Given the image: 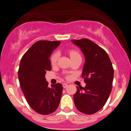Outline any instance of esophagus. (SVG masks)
Listing matches in <instances>:
<instances>
[{
  "mask_svg": "<svg viewBox=\"0 0 131 131\" xmlns=\"http://www.w3.org/2000/svg\"><path fill=\"white\" fill-rule=\"evenodd\" d=\"M62 85H63V87L64 88H66L67 86H68V84H66V83H63V84H62Z\"/></svg>",
  "mask_w": 131,
  "mask_h": 131,
  "instance_id": "34e87169",
  "label": "esophagus"
}]
</instances>
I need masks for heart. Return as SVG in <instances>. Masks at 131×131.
Here are the masks:
<instances>
[{"label":"heart","mask_w":131,"mask_h":131,"mask_svg":"<svg viewBox=\"0 0 131 131\" xmlns=\"http://www.w3.org/2000/svg\"><path fill=\"white\" fill-rule=\"evenodd\" d=\"M69 54L70 56V58L71 59L75 58L77 57H81V55H80L79 52L78 50L75 49H71L69 50ZM59 54L57 52H54L52 54L51 56H50V63L52 65H54L57 62V60L58 59Z\"/></svg>","instance_id":"obj_1"}]
</instances>
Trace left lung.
Wrapping results in <instances>:
<instances>
[{
	"label": "left lung",
	"instance_id": "left-lung-1",
	"mask_svg": "<svg viewBox=\"0 0 131 131\" xmlns=\"http://www.w3.org/2000/svg\"><path fill=\"white\" fill-rule=\"evenodd\" d=\"M85 58L82 77L86 86L77 87L73 95L76 107L85 114H93L104 106L112 91L114 71L104 50L87 39L71 40Z\"/></svg>",
	"mask_w": 131,
	"mask_h": 131
}]
</instances>
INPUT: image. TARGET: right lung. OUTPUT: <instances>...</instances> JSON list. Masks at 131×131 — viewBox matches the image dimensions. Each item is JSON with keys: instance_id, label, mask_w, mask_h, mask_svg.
<instances>
[{"instance_id": "add662e5", "label": "right lung", "mask_w": 131, "mask_h": 131, "mask_svg": "<svg viewBox=\"0 0 131 131\" xmlns=\"http://www.w3.org/2000/svg\"><path fill=\"white\" fill-rule=\"evenodd\" d=\"M60 42H36L24 54L19 63L18 79L24 96L30 107L42 115L55 112L62 96V84H52L50 88L45 78L47 71L51 70L50 56Z\"/></svg>"}]
</instances>
